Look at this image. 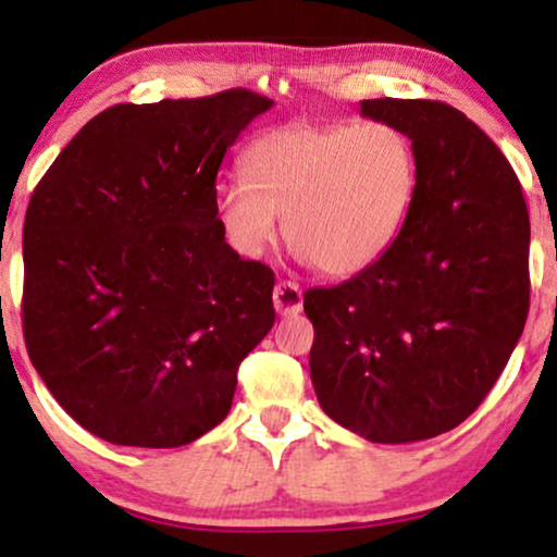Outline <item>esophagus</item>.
<instances>
[{
    "mask_svg": "<svg viewBox=\"0 0 557 557\" xmlns=\"http://www.w3.org/2000/svg\"><path fill=\"white\" fill-rule=\"evenodd\" d=\"M272 300L280 317H293L304 309V290H300L296 283H290V280H280V283L274 285Z\"/></svg>",
    "mask_w": 557,
    "mask_h": 557,
    "instance_id": "1",
    "label": "esophagus"
}]
</instances>
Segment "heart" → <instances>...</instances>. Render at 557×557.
Listing matches in <instances>:
<instances>
[{
  "mask_svg": "<svg viewBox=\"0 0 557 557\" xmlns=\"http://www.w3.org/2000/svg\"><path fill=\"white\" fill-rule=\"evenodd\" d=\"M248 175L216 185V216L243 257L280 233L330 277L376 264L417 207L421 164L413 138L393 123H293L246 151Z\"/></svg>",
  "mask_w": 557,
  "mask_h": 557,
  "instance_id": "obj_1",
  "label": "heart"
}]
</instances>
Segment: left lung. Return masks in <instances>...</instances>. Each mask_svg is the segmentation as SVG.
Instances as JSON below:
<instances>
[{"instance_id": "8db88e82", "label": "left lung", "mask_w": 557, "mask_h": 557, "mask_svg": "<svg viewBox=\"0 0 557 557\" xmlns=\"http://www.w3.org/2000/svg\"><path fill=\"white\" fill-rule=\"evenodd\" d=\"M363 117L413 138L421 181L376 264L304 296L322 411L372 443H417L476 411L529 314V212L503 151L430 99H367Z\"/></svg>"}]
</instances>
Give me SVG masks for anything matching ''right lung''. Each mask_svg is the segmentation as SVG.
I'll return each instance as SVG.
<instances>
[{
    "label": "right lung",
    "instance_id": "add662e5",
    "mask_svg": "<svg viewBox=\"0 0 557 557\" xmlns=\"http://www.w3.org/2000/svg\"><path fill=\"white\" fill-rule=\"evenodd\" d=\"M272 99L246 88L114 104L30 196L23 335L44 385L112 445L181 447L233 406L274 324V274L227 246L216 172Z\"/></svg>",
    "mask_w": 557,
    "mask_h": 557
}]
</instances>
